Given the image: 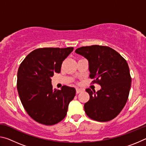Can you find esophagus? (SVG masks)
<instances>
[{
    "label": "esophagus",
    "instance_id": "1",
    "mask_svg": "<svg viewBox=\"0 0 146 146\" xmlns=\"http://www.w3.org/2000/svg\"><path fill=\"white\" fill-rule=\"evenodd\" d=\"M82 90H81V89H79V88H76V93H80V92H82Z\"/></svg>",
    "mask_w": 146,
    "mask_h": 146
}]
</instances>
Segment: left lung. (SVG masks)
<instances>
[{"label": "left lung", "instance_id": "1", "mask_svg": "<svg viewBox=\"0 0 146 146\" xmlns=\"http://www.w3.org/2000/svg\"><path fill=\"white\" fill-rule=\"evenodd\" d=\"M75 53L88 60L90 77L95 78L101 89L86 91L90 100L84 110L89 117L98 122H108L119 114L127 102L131 88L129 68L126 60L108 46L93 45L76 49Z\"/></svg>", "mask_w": 146, "mask_h": 146}]
</instances>
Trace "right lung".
<instances>
[{
	"instance_id": "add662e5",
	"label": "right lung",
	"mask_w": 146,
	"mask_h": 146,
	"mask_svg": "<svg viewBox=\"0 0 146 146\" xmlns=\"http://www.w3.org/2000/svg\"><path fill=\"white\" fill-rule=\"evenodd\" d=\"M73 50V47L38 48L27 55L20 65L17 91L24 108L36 122L54 125L66 116L76 90L66 86L60 90H53L51 77L60 72L62 62Z\"/></svg>"
}]
</instances>
